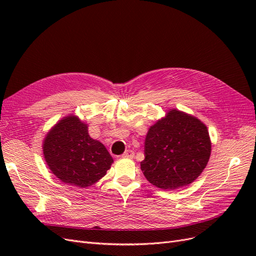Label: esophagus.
I'll return each instance as SVG.
<instances>
[{
    "instance_id": "obj_1",
    "label": "esophagus",
    "mask_w": 256,
    "mask_h": 256,
    "mask_svg": "<svg viewBox=\"0 0 256 256\" xmlns=\"http://www.w3.org/2000/svg\"><path fill=\"white\" fill-rule=\"evenodd\" d=\"M122 157H124V158H134V152L131 150H128L122 154Z\"/></svg>"
}]
</instances>
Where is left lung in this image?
Here are the masks:
<instances>
[{
    "mask_svg": "<svg viewBox=\"0 0 256 256\" xmlns=\"http://www.w3.org/2000/svg\"><path fill=\"white\" fill-rule=\"evenodd\" d=\"M144 148L141 170L146 180L160 189L174 190L204 171L212 143L205 124L174 109L150 128Z\"/></svg>",
    "mask_w": 256,
    "mask_h": 256,
    "instance_id": "left-lung-1",
    "label": "left lung"
}]
</instances>
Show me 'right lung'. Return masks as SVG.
<instances>
[{"mask_svg": "<svg viewBox=\"0 0 256 256\" xmlns=\"http://www.w3.org/2000/svg\"><path fill=\"white\" fill-rule=\"evenodd\" d=\"M42 150L50 171L74 187L94 184L113 164L104 145L92 138L86 124L74 115L56 124L46 136Z\"/></svg>", "mask_w": 256, "mask_h": 256, "instance_id": "add662e5", "label": "right lung"}]
</instances>
